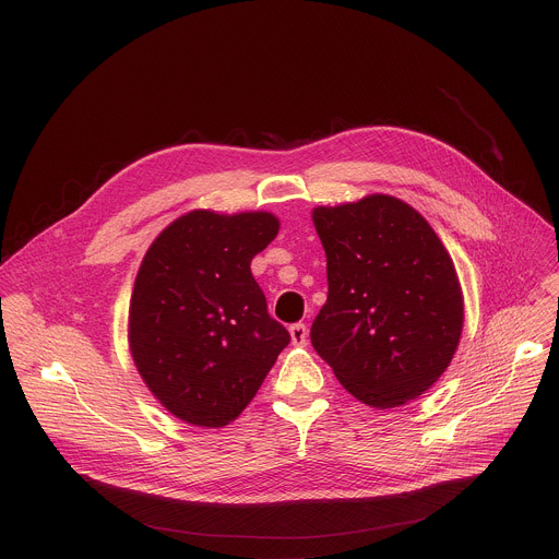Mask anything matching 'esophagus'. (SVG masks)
<instances>
[{
    "label": "esophagus",
    "instance_id": "34e87169",
    "mask_svg": "<svg viewBox=\"0 0 559 559\" xmlns=\"http://www.w3.org/2000/svg\"><path fill=\"white\" fill-rule=\"evenodd\" d=\"M289 335H292V344L294 346H305L307 344V326L302 322H296L289 326Z\"/></svg>",
    "mask_w": 559,
    "mask_h": 559
}]
</instances>
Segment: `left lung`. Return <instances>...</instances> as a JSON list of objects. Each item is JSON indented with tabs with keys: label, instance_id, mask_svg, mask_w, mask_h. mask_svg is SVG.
<instances>
[{
	"label": "left lung",
	"instance_id": "obj_1",
	"mask_svg": "<svg viewBox=\"0 0 559 559\" xmlns=\"http://www.w3.org/2000/svg\"><path fill=\"white\" fill-rule=\"evenodd\" d=\"M329 294L311 324L316 353L370 408L424 395L450 366L463 331V292L430 224L393 195L318 206Z\"/></svg>",
	"mask_w": 559,
	"mask_h": 559
}]
</instances>
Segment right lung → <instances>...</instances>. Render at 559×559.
I'll list each match as a JSON object with an SVG mask.
<instances>
[{"mask_svg":"<svg viewBox=\"0 0 559 559\" xmlns=\"http://www.w3.org/2000/svg\"><path fill=\"white\" fill-rule=\"evenodd\" d=\"M278 228L265 211H191L146 250L129 302V348L146 389L177 419L235 421L289 344L250 270Z\"/></svg>","mask_w":559,"mask_h":559,"instance_id":"obj_1","label":"right lung"}]
</instances>
